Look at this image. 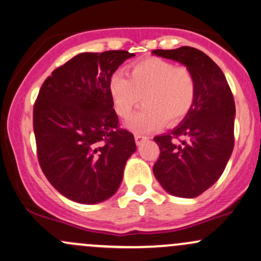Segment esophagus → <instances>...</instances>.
I'll return each instance as SVG.
<instances>
[{
    "mask_svg": "<svg viewBox=\"0 0 261 261\" xmlns=\"http://www.w3.org/2000/svg\"><path fill=\"white\" fill-rule=\"evenodd\" d=\"M146 140H147V137H146V136H142V135H139V134L135 135V141H136L137 146H140L141 143L145 142Z\"/></svg>",
    "mask_w": 261,
    "mask_h": 261,
    "instance_id": "1",
    "label": "esophagus"
}]
</instances>
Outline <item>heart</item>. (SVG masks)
Wrapping results in <instances>:
<instances>
[{
  "label": "heart",
  "instance_id": "b5f03b06",
  "mask_svg": "<svg viewBox=\"0 0 261 261\" xmlns=\"http://www.w3.org/2000/svg\"><path fill=\"white\" fill-rule=\"evenodd\" d=\"M196 79L185 66L160 58H147L128 67V79L121 72L109 81L113 107L120 118H127L140 104L145 107L127 121L136 133L180 122L196 99Z\"/></svg>",
  "mask_w": 261,
  "mask_h": 261
}]
</instances>
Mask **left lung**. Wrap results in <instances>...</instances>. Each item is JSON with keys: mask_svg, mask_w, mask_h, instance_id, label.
I'll list each match as a JSON object with an SVG mask.
<instances>
[{"mask_svg": "<svg viewBox=\"0 0 261 261\" xmlns=\"http://www.w3.org/2000/svg\"><path fill=\"white\" fill-rule=\"evenodd\" d=\"M185 65L196 79L193 109L170 133L154 137L153 174L170 195L196 197L222 175L234 147L236 106L221 68L195 47L152 50Z\"/></svg>", "mask_w": 261, "mask_h": 261, "instance_id": "1", "label": "left lung"}]
</instances>
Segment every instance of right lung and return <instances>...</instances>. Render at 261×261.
Here are the masks:
<instances>
[{"label":"right lung","instance_id":"1","mask_svg":"<svg viewBox=\"0 0 261 261\" xmlns=\"http://www.w3.org/2000/svg\"><path fill=\"white\" fill-rule=\"evenodd\" d=\"M125 50L82 53L44 81L33 109L38 160L60 194L80 203H98L120 187L136 151L134 135L119 127L109 81Z\"/></svg>","mask_w":261,"mask_h":261}]
</instances>
